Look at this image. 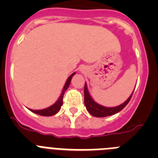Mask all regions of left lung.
Here are the masks:
<instances>
[{"label":"left lung","mask_w":158,"mask_h":158,"mask_svg":"<svg viewBox=\"0 0 158 158\" xmlns=\"http://www.w3.org/2000/svg\"><path fill=\"white\" fill-rule=\"evenodd\" d=\"M84 93H85V105L86 107V109L89 111L92 115L95 117H106L109 116V115H112L114 114H116L118 111H120L121 110H123L124 107H126L127 104L129 103L130 100H131V96L133 95V93L131 95L129 98L124 102L123 104H120V105L117 106L115 107H104V106L100 105L94 101V100L92 99L91 96L89 95V91H88V88L86 83L85 84V90H84Z\"/></svg>","instance_id":"1"}]
</instances>
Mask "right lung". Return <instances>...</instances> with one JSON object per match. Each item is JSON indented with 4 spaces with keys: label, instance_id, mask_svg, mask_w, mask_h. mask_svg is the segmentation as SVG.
Here are the masks:
<instances>
[{
    "label": "right lung",
    "instance_id": "obj_1",
    "mask_svg": "<svg viewBox=\"0 0 158 158\" xmlns=\"http://www.w3.org/2000/svg\"><path fill=\"white\" fill-rule=\"evenodd\" d=\"M75 74V73H72L70 76L69 77V78L67 79L66 82L65 84V86L63 88V90L62 92V94L60 96V97L58 98V100H57L56 103L54 104L53 105H51V107H47V108H45V109L43 110H32V109H29L32 112L35 113V114H38V115H43V116H51V115H55L56 113H58L59 111V110L61 109V107L62 105V103H63V95L65 93V90L68 89V87L69 86V84H70L71 79H72L73 76Z\"/></svg>",
    "mask_w": 158,
    "mask_h": 158
}]
</instances>
